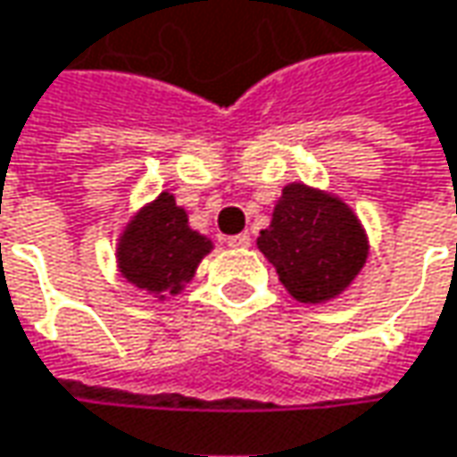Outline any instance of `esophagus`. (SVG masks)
<instances>
[{"label": "esophagus", "instance_id": "1", "mask_svg": "<svg viewBox=\"0 0 457 457\" xmlns=\"http://www.w3.org/2000/svg\"><path fill=\"white\" fill-rule=\"evenodd\" d=\"M229 248H248L251 245V235L248 232H240V235H232L228 237Z\"/></svg>", "mask_w": 457, "mask_h": 457}]
</instances>
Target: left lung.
I'll list each match as a JSON object with an SVG mask.
<instances>
[{"instance_id":"8db88e82","label":"left lung","mask_w":457,"mask_h":457,"mask_svg":"<svg viewBox=\"0 0 457 457\" xmlns=\"http://www.w3.org/2000/svg\"><path fill=\"white\" fill-rule=\"evenodd\" d=\"M259 248L301 303H321L343 293L369 253L351 209L301 183L282 190Z\"/></svg>"}]
</instances>
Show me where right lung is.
I'll return each instance as SVG.
<instances>
[{
	"label": "right lung",
	"instance_id": "obj_1",
	"mask_svg": "<svg viewBox=\"0 0 457 457\" xmlns=\"http://www.w3.org/2000/svg\"><path fill=\"white\" fill-rule=\"evenodd\" d=\"M209 251L212 240L187 228L186 212L162 193L128 225L117 259L128 282L151 293H178Z\"/></svg>",
	"mask_w": 457,
	"mask_h": 457
}]
</instances>
